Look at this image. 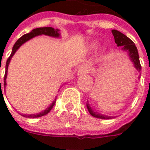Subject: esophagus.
Returning a JSON list of instances; mask_svg holds the SVG:
<instances>
[{
	"instance_id": "34e87169",
	"label": "esophagus",
	"mask_w": 150,
	"mask_h": 150,
	"mask_svg": "<svg viewBox=\"0 0 150 150\" xmlns=\"http://www.w3.org/2000/svg\"><path fill=\"white\" fill-rule=\"evenodd\" d=\"M88 71H89V67L87 65L82 66L81 67H79L78 71L79 75H83V74H86L88 73Z\"/></svg>"
}]
</instances>
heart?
I'll return each instance as SVG.
<instances>
[{"mask_svg":"<svg viewBox=\"0 0 150 150\" xmlns=\"http://www.w3.org/2000/svg\"><path fill=\"white\" fill-rule=\"evenodd\" d=\"M96 46V44H93V46Z\"/></svg>","mask_w":150,"mask_h":150,"instance_id":"b5f03b06","label":"heart"}]
</instances>
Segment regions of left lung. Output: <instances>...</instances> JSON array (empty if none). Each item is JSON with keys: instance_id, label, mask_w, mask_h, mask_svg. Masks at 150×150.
Segmentation results:
<instances>
[{"instance_id": "8db88e82", "label": "left lung", "mask_w": 150, "mask_h": 150, "mask_svg": "<svg viewBox=\"0 0 150 150\" xmlns=\"http://www.w3.org/2000/svg\"><path fill=\"white\" fill-rule=\"evenodd\" d=\"M112 32L113 36H114V38H115V42L117 45V46H121L123 50L128 51L129 57L132 60V62H133V64H134V67L138 70L139 71H142V66H141V63H140L138 51H137V49L134 42L130 38L127 37L126 35L120 33V31L116 30H112ZM87 107H88V109L90 114L94 117L104 120L112 119V116H104V115H101L100 113L93 112L91 108L89 106V104H87Z\"/></svg>"}]
</instances>
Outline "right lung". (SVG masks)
Masks as SVG:
<instances>
[{
	"label": "right lung",
	"instance_id": "right-lung-1",
	"mask_svg": "<svg viewBox=\"0 0 150 150\" xmlns=\"http://www.w3.org/2000/svg\"><path fill=\"white\" fill-rule=\"evenodd\" d=\"M41 34H45V35H48V36H51V37H59V30H54V28L52 27H41V28H36V29H34L33 30L31 31L30 33L29 34H24L23 36H21L19 39L15 42L14 46L13 47V50H12V53L10 56L8 57V59H7V62H6V65H5V76H4V88H5L6 86V77H7V71H8V64H9V62H10V59L13 57V55L14 54L15 52L17 51V50L20 47V46L25 43L28 40L31 39L32 38L35 37V36H38V35H41ZM0 86H1V79H0ZM55 104V101H54L51 105L47 109H46L45 111H43L41 113H38V114H32V115H22L21 116H25V117H28V118H37V117H40V116H45L46 114L50 112V110L52 109V108L54 107V105Z\"/></svg>",
	"mask_w": 150,
	"mask_h": 150
}]
</instances>
